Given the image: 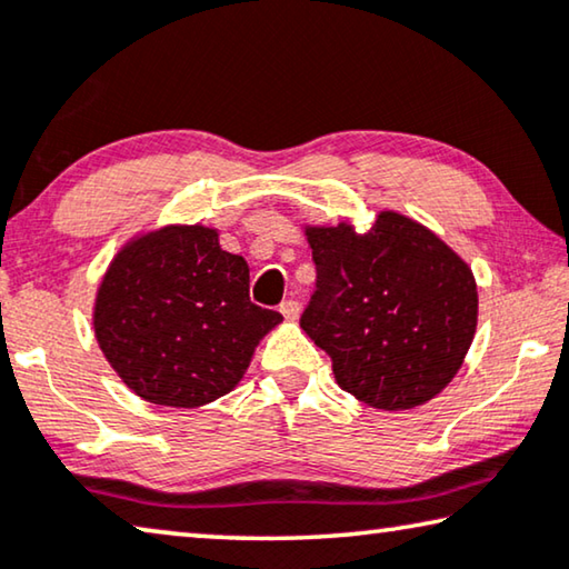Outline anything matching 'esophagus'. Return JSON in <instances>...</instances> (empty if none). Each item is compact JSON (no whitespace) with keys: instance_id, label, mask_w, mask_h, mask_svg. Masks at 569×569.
Instances as JSON below:
<instances>
[{"instance_id":"obj_1","label":"esophagus","mask_w":569,"mask_h":569,"mask_svg":"<svg viewBox=\"0 0 569 569\" xmlns=\"http://www.w3.org/2000/svg\"><path fill=\"white\" fill-rule=\"evenodd\" d=\"M299 301H283L281 303V313H283V319L286 321H296L299 319Z\"/></svg>"}]
</instances>
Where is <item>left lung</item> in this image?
<instances>
[{
	"label": "left lung",
	"mask_w": 569,
	"mask_h": 569,
	"mask_svg": "<svg viewBox=\"0 0 569 569\" xmlns=\"http://www.w3.org/2000/svg\"><path fill=\"white\" fill-rule=\"evenodd\" d=\"M317 291L301 329L331 357L341 390L377 410H410L453 380L471 347V268L436 232L398 212L372 228H306Z\"/></svg>",
	"instance_id": "obj_1"
}]
</instances>
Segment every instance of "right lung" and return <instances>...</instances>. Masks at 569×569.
<instances>
[{
	"label": "right lung",
	"mask_w": 569,
	"mask_h": 569,
	"mask_svg": "<svg viewBox=\"0 0 569 569\" xmlns=\"http://www.w3.org/2000/svg\"><path fill=\"white\" fill-rule=\"evenodd\" d=\"M281 321L250 301L248 263L202 224H169L123 246L93 309L108 365L139 398L167 408L228 395Z\"/></svg>",
	"instance_id": "add662e5"
}]
</instances>
